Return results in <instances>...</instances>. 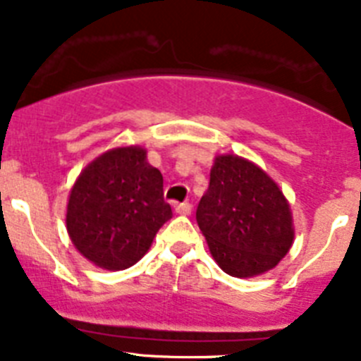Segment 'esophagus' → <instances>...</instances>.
Returning <instances> with one entry per match:
<instances>
[{
    "label": "esophagus",
    "mask_w": 361,
    "mask_h": 361,
    "mask_svg": "<svg viewBox=\"0 0 361 361\" xmlns=\"http://www.w3.org/2000/svg\"><path fill=\"white\" fill-rule=\"evenodd\" d=\"M175 212H177L178 215H190V213H191V204L190 202L175 204Z\"/></svg>",
    "instance_id": "obj_1"
}]
</instances>
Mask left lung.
Listing matches in <instances>:
<instances>
[{
  "label": "left lung",
  "instance_id": "8db88e82",
  "mask_svg": "<svg viewBox=\"0 0 361 361\" xmlns=\"http://www.w3.org/2000/svg\"><path fill=\"white\" fill-rule=\"evenodd\" d=\"M197 224L220 269L237 279L273 269L295 237L280 188L253 162L233 155L215 159Z\"/></svg>",
  "mask_w": 361,
  "mask_h": 361
}]
</instances>
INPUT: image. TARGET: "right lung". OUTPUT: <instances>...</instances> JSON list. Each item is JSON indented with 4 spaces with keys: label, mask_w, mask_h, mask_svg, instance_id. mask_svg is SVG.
<instances>
[{
    "label": "right lung",
    "mask_w": 361,
    "mask_h": 361,
    "mask_svg": "<svg viewBox=\"0 0 361 361\" xmlns=\"http://www.w3.org/2000/svg\"><path fill=\"white\" fill-rule=\"evenodd\" d=\"M171 219L162 175L137 146L95 159L73 184L66 229L79 253L95 266L126 269L145 257L161 226Z\"/></svg>",
    "instance_id": "1"
}]
</instances>
